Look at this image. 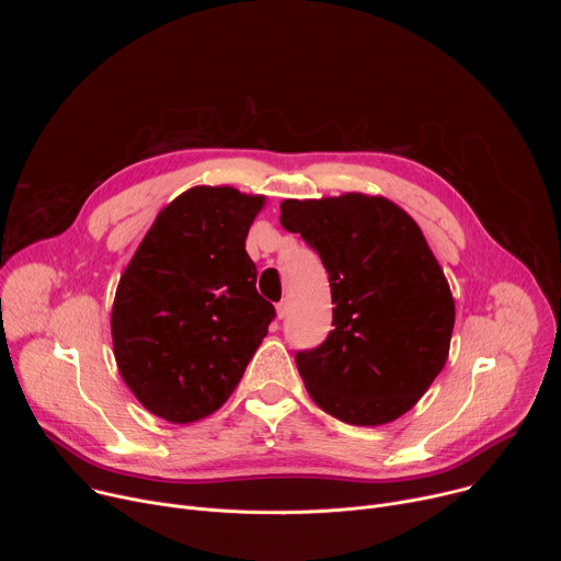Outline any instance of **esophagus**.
Here are the masks:
<instances>
[{"label": "esophagus", "mask_w": 561, "mask_h": 561, "mask_svg": "<svg viewBox=\"0 0 561 561\" xmlns=\"http://www.w3.org/2000/svg\"><path fill=\"white\" fill-rule=\"evenodd\" d=\"M286 312H288V304H286V301H279V304H277V317L284 319Z\"/></svg>", "instance_id": "obj_1"}]
</instances>
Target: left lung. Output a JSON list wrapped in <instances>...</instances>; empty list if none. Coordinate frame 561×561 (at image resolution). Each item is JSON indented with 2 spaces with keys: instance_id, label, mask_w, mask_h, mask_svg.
I'll return each instance as SVG.
<instances>
[{
  "instance_id": "1",
  "label": "left lung",
  "mask_w": 561,
  "mask_h": 561,
  "mask_svg": "<svg viewBox=\"0 0 561 561\" xmlns=\"http://www.w3.org/2000/svg\"><path fill=\"white\" fill-rule=\"evenodd\" d=\"M279 221L322 260L333 297L327 342L295 355L312 402L353 426L411 411L442 373L455 299L417 221L386 197L284 199Z\"/></svg>"
}]
</instances>
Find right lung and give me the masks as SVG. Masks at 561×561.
<instances>
[{"label":"right lung","mask_w":561,"mask_h":561,"mask_svg":"<svg viewBox=\"0 0 561 561\" xmlns=\"http://www.w3.org/2000/svg\"><path fill=\"white\" fill-rule=\"evenodd\" d=\"M264 195L195 186L159 210L119 277L111 333L122 379L152 415H213L242 379L275 308L247 234Z\"/></svg>","instance_id":"obj_1"}]
</instances>
